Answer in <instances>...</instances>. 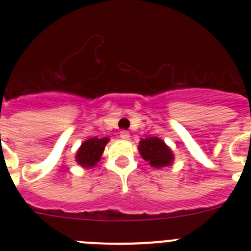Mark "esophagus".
I'll return each mask as SVG.
<instances>
[{
    "label": "esophagus",
    "mask_w": 251,
    "mask_h": 251,
    "mask_svg": "<svg viewBox=\"0 0 251 251\" xmlns=\"http://www.w3.org/2000/svg\"><path fill=\"white\" fill-rule=\"evenodd\" d=\"M119 136H121L122 139H129L130 134L128 130H121V134H119Z\"/></svg>",
    "instance_id": "1"
}]
</instances>
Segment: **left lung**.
Here are the masks:
<instances>
[{"label": "left lung", "instance_id": "obj_1", "mask_svg": "<svg viewBox=\"0 0 251 251\" xmlns=\"http://www.w3.org/2000/svg\"><path fill=\"white\" fill-rule=\"evenodd\" d=\"M142 158L150 162V165L154 168L167 167L174 162V153L165 142L158 137L141 139L138 146Z\"/></svg>", "mask_w": 251, "mask_h": 251}]
</instances>
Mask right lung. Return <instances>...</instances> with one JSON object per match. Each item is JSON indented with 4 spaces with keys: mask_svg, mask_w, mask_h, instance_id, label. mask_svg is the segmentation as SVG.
<instances>
[{
    "mask_svg": "<svg viewBox=\"0 0 251 251\" xmlns=\"http://www.w3.org/2000/svg\"><path fill=\"white\" fill-rule=\"evenodd\" d=\"M108 142H109L108 137H104V138L92 137V138L84 141L75 156V161L77 162V165H80L84 168L94 167L100 161V157Z\"/></svg>",
    "mask_w": 251,
    "mask_h": 251,
    "instance_id": "right-lung-1",
    "label": "right lung"
}]
</instances>
